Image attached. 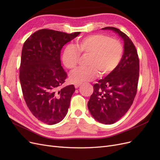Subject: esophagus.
<instances>
[{
	"label": "esophagus",
	"mask_w": 160,
	"mask_h": 160,
	"mask_svg": "<svg viewBox=\"0 0 160 160\" xmlns=\"http://www.w3.org/2000/svg\"><path fill=\"white\" fill-rule=\"evenodd\" d=\"M80 85H81V84H79V83H76V84H75V88L76 89L78 88Z\"/></svg>",
	"instance_id": "obj_1"
}]
</instances>
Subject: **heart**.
Returning a JSON list of instances; mask_svg holds the SVG:
<instances>
[{
    "mask_svg": "<svg viewBox=\"0 0 160 160\" xmlns=\"http://www.w3.org/2000/svg\"><path fill=\"white\" fill-rule=\"evenodd\" d=\"M123 54V47L115 38L101 34H95L77 41L74 47L68 46L63 51L62 61L69 69L76 68L80 55H89V67L79 69L71 73L69 79L73 83L93 80L98 75H106L118 66Z\"/></svg>",
    "mask_w": 160,
    "mask_h": 160,
    "instance_id": "obj_1",
    "label": "heart"
}]
</instances>
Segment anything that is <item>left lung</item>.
I'll use <instances>...</instances> for the list:
<instances>
[{
    "label": "left lung",
    "mask_w": 160,
    "mask_h": 160,
    "mask_svg": "<svg viewBox=\"0 0 160 160\" xmlns=\"http://www.w3.org/2000/svg\"><path fill=\"white\" fill-rule=\"evenodd\" d=\"M113 31L122 38L124 51L116 69L93 85L88 107L93 118L99 123L110 125L118 122L128 112L137 93L139 61L133 42L124 32L115 27Z\"/></svg>",
    "instance_id": "1"
}]
</instances>
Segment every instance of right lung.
<instances>
[{"mask_svg":"<svg viewBox=\"0 0 160 160\" xmlns=\"http://www.w3.org/2000/svg\"><path fill=\"white\" fill-rule=\"evenodd\" d=\"M79 34L41 29L23 45L19 79L24 99L32 115L47 125L59 123L68 112L75 88L70 85L59 90L67 76L60 54L62 47Z\"/></svg>","mask_w":160,"mask_h":160,"instance_id":"obj_1","label":"right lung"}]
</instances>
